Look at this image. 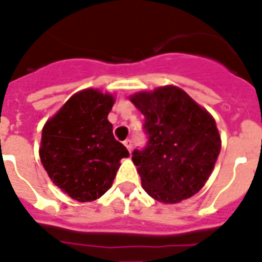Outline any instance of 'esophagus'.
<instances>
[{
    "instance_id": "esophagus-1",
    "label": "esophagus",
    "mask_w": 262,
    "mask_h": 262,
    "mask_svg": "<svg viewBox=\"0 0 262 262\" xmlns=\"http://www.w3.org/2000/svg\"><path fill=\"white\" fill-rule=\"evenodd\" d=\"M124 145H125V146H126L127 150L132 151V148H133V144H132V140H129V138H127V140H125Z\"/></svg>"
}]
</instances>
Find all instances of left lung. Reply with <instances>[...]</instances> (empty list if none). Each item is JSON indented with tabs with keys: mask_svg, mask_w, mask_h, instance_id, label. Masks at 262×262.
Wrapping results in <instances>:
<instances>
[{
	"mask_svg": "<svg viewBox=\"0 0 262 262\" xmlns=\"http://www.w3.org/2000/svg\"><path fill=\"white\" fill-rule=\"evenodd\" d=\"M130 101L144 114L148 135L146 146L132 153L145 192L165 204L200 192L221 150L214 118L173 85L140 92Z\"/></svg>",
	"mask_w": 262,
	"mask_h": 262,
	"instance_id": "8db88e82",
	"label": "left lung"
}]
</instances>
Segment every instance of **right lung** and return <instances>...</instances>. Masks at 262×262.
I'll list each match as a JSON object with an SVG mask.
<instances>
[{
    "instance_id": "add662e5",
    "label": "right lung",
    "mask_w": 262,
    "mask_h": 262,
    "mask_svg": "<svg viewBox=\"0 0 262 262\" xmlns=\"http://www.w3.org/2000/svg\"><path fill=\"white\" fill-rule=\"evenodd\" d=\"M114 98L85 89L69 98L42 129L39 158L50 180L69 197L94 201L113 184L129 151L107 121Z\"/></svg>"
}]
</instances>
